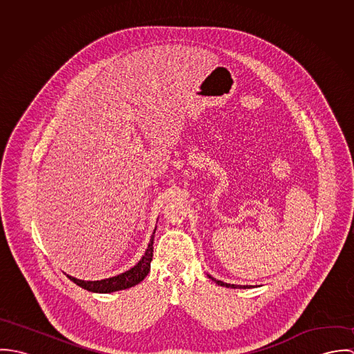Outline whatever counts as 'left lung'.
<instances>
[{"mask_svg":"<svg viewBox=\"0 0 354 354\" xmlns=\"http://www.w3.org/2000/svg\"><path fill=\"white\" fill-rule=\"evenodd\" d=\"M207 277H208L209 279H212L216 285L223 286V288H232V289H251V288H252L251 285H233V283H226V282H222V281H218V279L212 278V277L208 275V274H207Z\"/></svg>","mask_w":354,"mask_h":354,"instance_id":"1","label":"left lung"}]
</instances>
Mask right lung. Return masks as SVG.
I'll list each match as a JSON object with an SVG mask.
<instances>
[{
	"label": "right lung",
	"mask_w": 354,
	"mask_h": 354,
	"mask_svg": "<svg viewBox=\"0 0 354 354\" xmlns=\"http://www.w3.org/2000/svg\"><path fill=\"white\" fill-rule=\"evenodd\" d=\"M156 226L152 232L151 239L149 243V247L146 250V252L143 254V257L138 261V264H135L132 268H129L128 271L118 274L115 277L111 278H106L101 281H82L77 279L75 277H71L66 274V277L75 282L77 286L93 292V293H113V292H118V290H124V289H129L138 283H140L150 271V266H151L152 252H153V234H155Z\"/></svg>",
	"instance_id": "obj_1"
}]
</instances>
